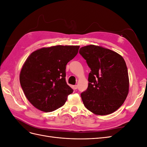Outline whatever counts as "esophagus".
Returning a JSON list of instances; mask_svg holds the SVG:
<instances>
[{
	"instance_id": "34e87169",
	"label": "esophagus",
	"mask_w": 147,
	"mask_h": 147,
	"mask_svg": "<svg viewBox=\"0 0 147 147\" xmlns=\"http://www.w3.org/2000/svg\"><path fill=\"white\" fill-rule=\"evenodd\" d=\"M73 88H74V90H77V89L78 88V86H77V85H74V86H73Z\"/></svg>"
}]
</instances>
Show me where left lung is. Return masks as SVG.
I'll return each instance as SVG.
<instances>
[{"label": "left lung", "mask_w": 147, "mask_h": 147, "mask_svg": "<svg viewBox=\"0 0 147 147\" xmlns=\"http://www.w3.org/2000/svg\"><path fill=\"white\" fill-rule=\"evenodd\" d=\"M91 69L88 87L81 94L85 107L97 115L113 113L124 103L129 81L123 57L109 49L94 45L79 51Z\"/></svg>", "instance_id": "8db88e82"}]
</instances>
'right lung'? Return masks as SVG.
Segmentation results:
<instances>
[{
    "mask_svg": "<svg viewBox=\"0 0 147 147\" xmlns=\"http://www.w3.org/2000/svg\"><path fill=\"white\" fill-rule=\"evenodd\" d=\"M79 48H42L32 52L26 60L20 82L26 98L35 108L50 112L64 105L74 91L65 81V67L77 55Z\"/></svg>",
    "mask_w": 147,
    "mask_h": 147,
    "instance_id": "1",
    "label": "right lung"
}]
</instances>
